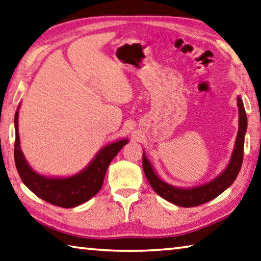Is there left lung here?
Returning a JSON list of instances; mask_svg holds the SVG:
<instances>
[{
  "mask_svg": "<svg viewBox=\"0 0 261 261\" xmlns=\"http://www.w3.org/2000/svg\"><path fill=\"white\" fill-rule=\"evenodd\" d=\"M237 101L239 108V130L232 155H230L228 164L222 173L208 181V183L191 186V188H179V186H174L167 183L155 173L153 166L151 165L150 160L147 159L145 152L143 151L144 174L147 180H149L151 188L153 189L156 194H159L161 198L169 201L173 204L178 205V207L190 208L203 204L215 199L216 196L222 194L225 190H227L234 183L243 162L244 137L248 127L247 114H245L243 102L240 95L238 96Z\"/></svg>",
  "mask_w": 261,
  "mask_h": 261,
  "instance_id": "left-lung-1",
  "label": "left lung"
}]
</instances>
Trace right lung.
Returning a JSON list of instances; mask_svg holds the SVG:
<instances>
[{
    "label": "right lung",
    "instance_id": "obj_1",
    "mask_svg": "<svg viewBox=\"0 0 261 261\" xmlns=\"http://www.w3.org/2000/svg\"><path fill=\"white\" fill-rule=\"evenodd\" d=\"M19 109L20 105L14 115V162L22 183L38 198L58 207L73 208L92 199L101 190L110 162L122 146L128 143V139L110 142L101 147L90 164L76 174L70 176L41 175L32 168L22 153L18 129Z\"/></svg>",
    "mask_w": 261,
    "mask_h": 261
}]
</instances>
